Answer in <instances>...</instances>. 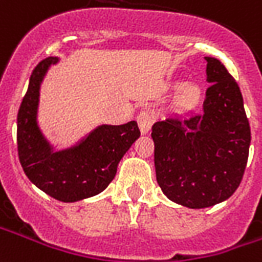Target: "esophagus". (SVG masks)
Returning a JSON list of instances; mask_svg holds the SVG:
<instances>
[{
    "label": "esophagus",
    "mask_w": 262,
    "mask_h": 262,
    "mask_svg": "<svg viewBox=\"0 0 262 262\" xmlns=\"http://www.w3.org/2000/svg\"><path fill=\"white\" fill-rule=\"evenodd\" d=\"M137 123H139L140 130L143 135L145 133H148L151 130V126H152L154 123V115L151 111L148 110H143V111H140V114L137 115Z\"/></svg>",
    "instance_id": "obj_1"
}]
</instances>
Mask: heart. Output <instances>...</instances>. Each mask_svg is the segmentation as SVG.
Here are the masks:
<instances>
[{
	"label": "heart",
	"mask_w": 262,
	"mask_h": 262,
	"mask_svg": "<svg viewBox=\"0 0 262 262\" xmlns=\"http://www.w3.org/2000/svg\"><path fill=\"white\" fill-rule=\"evenodd\" d=\"M199 99H201V89L195 85H185L181 88L177 101L183 107H191V105L196 104Z\"/></svg>",
	"instance_id": "b5f03b06"
}]
</instances>
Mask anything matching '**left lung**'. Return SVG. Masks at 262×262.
<instances>
[{
    "label": "left lung",
    "mask_w": 262,
    "mask_h": 262,
    "mask_svg": "<svg viewBox=\"0 0 262 262\" xmlns=\"http://www.w3.org/2000/svg\"><path fill=\"white\" fill-rule=\"evenodd\" d=\"M207 61L203 111L154 123L157 181L170 201L202 209L228 199L249 158L250 125L239 85L214 59Z\"/></svg>",
    "instance_id": "obj_1"
}]
</instances>
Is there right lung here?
I'll return each mask as SVG.
<instances>
[{
	"instance_id": "obj_1",
	"label": "right lung",
	"mask_w": 262,
	"mask_h": 262,
	"mask_svg": "<svg viewBox=\"0 0 262 262\" xmlns=\"http://www.w3.org/2000/svg\"><path fill=\"white\" fill-rule=\"evenodd\" d=\"M56 57L41 60L30 77L29 89L17 113V155L30 181L49 196L75 202L104 191L117 174L119 161L140 137L137 122L97 127L85 141L61 152L51 147L38 130L39 85Z\"/></svg>"
}]
</instances>
